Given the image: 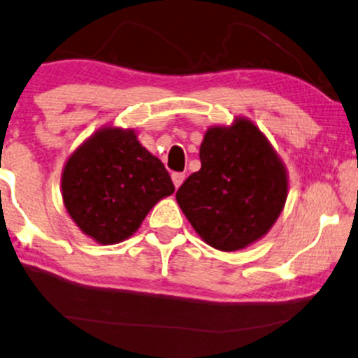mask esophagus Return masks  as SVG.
<instances>
[{
    "label": "esophagus",
    "mask_w": 358,
    "mask_h": 358,
    "mask_svg": "<svg viewBox=\"0 0 358 358\" xmlns=\"http://www.w3.org/2000/svg\"><path fill=\"white\" fill-rule=\"evenodd\" d=\"M171 180H173L175 188H180L185 182V173H182V171H175V173H171Z\"/></svg>",
    "instance_id": "1"
}]
</instances>
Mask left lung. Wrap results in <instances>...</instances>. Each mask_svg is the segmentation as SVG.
<instances>
[{
  "mask_svg": "<svg viewBox=\"0 0 358 358\" xmlns=\"http://www.w3.org/2000/svg\"><path fill=\"white\" fill-rule=\"evenodd\" d=\"M201 169L185 180L176 201L203 241L238 251L269 231L287 198L284 164L246 119L211 127L200 147Z\"/></svg>",
  "mask_w": 358,
  "mask_h": 358,
  "instance_id": "8db88e82",
  "label": "left lung"
}]
</instances>
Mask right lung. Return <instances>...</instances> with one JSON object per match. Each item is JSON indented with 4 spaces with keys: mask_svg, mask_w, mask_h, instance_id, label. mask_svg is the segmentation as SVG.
Listing matches in <instances>:
<instances>
[{
    "mask_svg": "<svg viewBox=\"0 0 358 358\" xmlns=\"http://www.w3.org/2000/svg\"><path fill=\"white\" fill-rule=\"evenodd\" d=\"M61 185L71 218L101 244L132 236L155 203L175 192L164 164L140 145L134 130L114 127L72 153Z\"/></svg>",
    "mask_w": 358,
    "mask_h": 358,
    "instance_id": "1",
    "label": "right lung"
}]
</instances>
